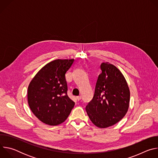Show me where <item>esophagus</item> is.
<instances>
[{
    "instance_id": "1",
    "label": "esophagus",
    "mask_w": 158,
    "mask_h": 158,
    "mask_svg": "<svg viewBox=\"0 0 158 158\" xmlns=\"http://www.w3.org/2000/svg\"><path fill=\"white\" fill-rule=\"evenodd\" d=\"M81 98H82L81 96H77V97H76V99H77L78 101H80V100L81 99Z\"/></svg>"
}]
</instances>
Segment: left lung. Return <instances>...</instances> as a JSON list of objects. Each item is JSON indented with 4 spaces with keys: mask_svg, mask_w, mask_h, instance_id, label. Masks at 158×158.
Here are the masks:
<instances>
[{
    "mask_svg": "<svg viewBox=\"0 0 158 158\" xmlns=\"http://www.w3.org/2000/svg\"><path fill=\"white\" fill-rule=\"evenodd\" d=\"M101 69L94 97L85 110L95 126L106 128L118 123L127 113L130 91L126 79L115 65L102 62Z\"/></svg>",
    "mask_w": 158,
    "mask_h": 158,
    "instance_id": "obj_1",
    "label": "left lung"
}]
</instances>
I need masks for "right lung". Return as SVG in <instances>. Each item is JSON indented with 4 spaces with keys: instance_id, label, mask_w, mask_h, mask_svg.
<instances>
[{
    "instance_id": "add662e5",
    "label": "right lung",
    "mask_w": 158,
    "mask_h": 158,
    "mask_svg": "<svg viewBox=\"0 0 158 158\" xmlns=\"http://www.w3.org/2000/svg\"><path fill=\"white\" fill-rule=\"evenodd\" d=\"M74 59H56L44 65L31 81L27 100L33 114L42 123L57 126L68 118L74 102L67 96L65 74Z\"/></svg>"
}]
</instances>
